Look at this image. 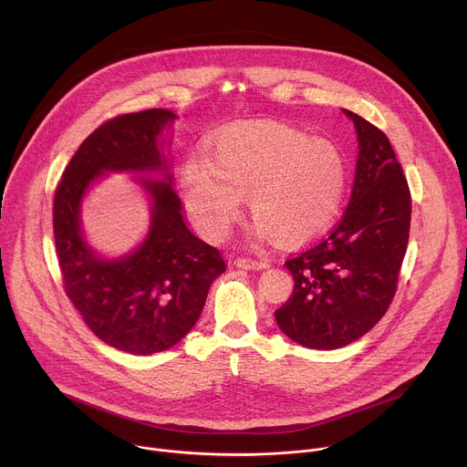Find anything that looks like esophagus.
Returning <instances> with one entry per match:
<instances>
[{
    "label": "esophagus",
    "instance_id": "obj_1",
    "mask_svg": "<svg viewBox=\"0 0 467 467\" xmlns=\"http://www.w3.org/2000/svg\"><path fill=\"white\" fill-rule=\"evenodd\" d=\"M234 265L242 270H265V268H270V262L268 260H253V258H236Z\"/></svg>",
    "mask_w": 467,
    "mask_h": 467
}]
</instances>
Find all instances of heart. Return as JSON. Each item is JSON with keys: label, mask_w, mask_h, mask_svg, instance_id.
<instances>
[{"label": "heart", "mask_w": 467, "mask_h": 467, "mask_svg": "<svg viewBox=\"0 0 467 467\" xmlns=\"http://www.w3.org/2000/svg\"><path fill=\"white\" fill-rule=\"evenodd\" d=\"M348 186L340 150L275 121H245L223 129L188 161L179 177L182 203L205 238L222 242L242 211L254 218L253 236L303 244L338 214Z\"/></svg>", "instance_id": "obj_1"}]
</instances>
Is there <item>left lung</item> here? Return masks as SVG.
Here are the masks:
<instances>
[{
	"mask_svg": "<svg viewBox=\"0 0 467 467\" xmlns=\"http://www.w3.org/2000/svg\"><path fill=\"white\" fill-rule=\"evenodd\" d=\"M353 121L358 157L351 202L327 238L288 260L292 297L275 310L279 328L310 349L362 338L386 314L410 233V190L388 137L362 116Z\"/></svg>",
	"mask_w": 467,
	"mask_h": 467,
	"instance_id": "obj_1",
	"label": "left lung"
}]
</instances>
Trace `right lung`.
<instances>
[{
  "instance_id": "add662e5",
  "label": "right lung",
  "mask_w": 467,
  "mask_h": 467,
  "mask_svg": "<svg viewBox=\"0 0 467 467\" xmlns=\"http://www.w3.org/2000/svg\"><path fill=\"white\" fill-rule=\"evenodd\" d=\"M175 118L151 109L103 123L79 146L55 192L53 233L66 296L99 340L130 355L179 344L225 272L222 253L188 229L173 188L164 130ZM107 172H132L152 205L149 234L118 257L90 248L80 227L84 197Z\"/></svg>"
}]
</instances>
